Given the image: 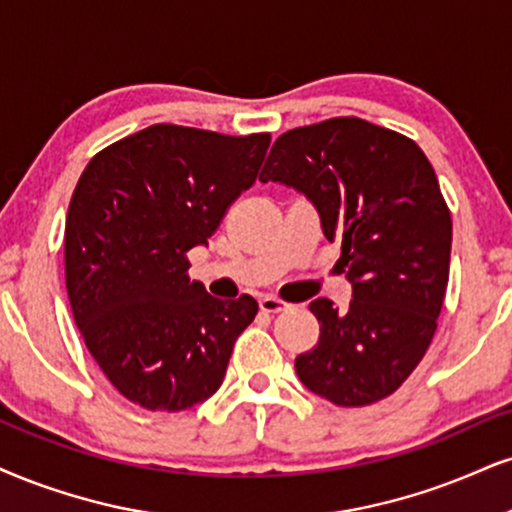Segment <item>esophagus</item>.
Returning <instances> with one entry per match:
<instances>
[{"label": "esophagus", "mask_w": 512, "mask_h": 512, "mask_svg": "<svg viewBox=\"0 0 512 512\" xmlns=\"http://www.w3.org/2000/svg\"><path fill=\"white\" fill-rule=\"evenodd\" d=\"M258 306H261L263 313H280V311H285L289 304L287 301L277 299V296H263V299L258 301Z\"/></svg>", "instance_id": "obj_1"}]
</instances>
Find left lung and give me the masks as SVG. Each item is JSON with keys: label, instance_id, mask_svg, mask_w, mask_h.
<instances>
[{"label": "left lung", "instance_id": "obj_1", "mask_svg": "<svg viewBox=\"0 0 512 512\" xmlns=\"http://www.w3.org/2000/svg\"><path fill=\"white\" fill-rule=\"evenodd\" d=\"M268 180L313 201L353 285L346 311L311 301L320 337L296 375L334 406L387 399L430 349L449 285L451 211L432 163L401 132L339 116L277 137Z\"/></svg>", "mask_w": 512, "mask_h": 512}]
</instances>
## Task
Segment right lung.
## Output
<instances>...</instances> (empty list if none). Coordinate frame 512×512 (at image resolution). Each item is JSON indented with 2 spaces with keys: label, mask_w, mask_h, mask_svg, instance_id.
I'll use <instances>...</instances> for the list:
<instances>
[{
  "label": "right lung",
  "mask_w": 512,
  "mask_h": 512,
  "mask_svg": "<svg viewBox=\"0 0 512 512\" xmlns=\"http://www.w3.org/2000/svg\"><path fill=\"white\" fill-rule=\"evenodd\" d=\"M270 132L232 137L156 123L82 170L66 216V289L92 358L147 410L192 408L223 384L254 296H211L187 251L208 244L256 182Z\"/></svg>",
  "instance_id": "1"
}]
</instances>
